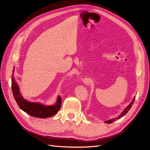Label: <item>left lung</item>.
I'll return each instance as SVG.
<instances>
[{"mask_svg":"<svg viewBox=\"0 0 150 150\" xmlns=\"http://www.w3.org/2000/svg\"><path fill=\"white\" fill-rule=\"evenodd\" d=\"M134 100H135V98H133V100H132V101L131 102V103L129 104V105H128V106L126 107V108H125L124 111H123V112L120 114V115H119V116H117V117H115V118H113V119H111V120H108V121H106V122H105V123H107V124H110V123H112V122H114V120H116V119H120L121 117H122L123 116H124L125 115V114L128 112V111L130 110V108H131L132 105H133V103L134 102Z\"/></svg>","mask_w":150,"mask_h":150,"instance_id":"8db88e82","label":"left lung"}]
</instances>
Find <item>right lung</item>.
Returning a JSON list of instances; mask_svg holds the SVG:
<instances>
[{"label": "right lung", "mask_w": 150, "mask_h": 150, "mask_svg": "<svg viewBox=\"0 0 150 150\" xmlns=\"http://www.w3.org/2000/svg\"><path fill=\"white\" fill-rule=\"evenodd\" d=\"M14 67L11 76V89L14 99L19 108L29 115L38 118H47L54 116L60 110L62 103L60 96H58L56 103L54 105H43L38 102H31L23 99L21 94L19 87L14 77Z\"/></svg>", "instance_id": "1"}]
</instances>
